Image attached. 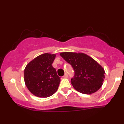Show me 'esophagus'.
<instances>
[{
  "label": "esophagus",
  "instance_id": "1",
  "mask_svg": "<svg viewBox=\"0 0 124 124\" xmlns=\"http://www.w3.org/2000/svg\"><path fill=\"white\" fill-rule=\"evenodd\" d=\"M64 78H68V74H67V73H65L64 75H63V77Z\"/></svg>",
  "mask_w": 124,
  "mask_h": 124
}]
</instances>
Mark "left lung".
<instances>
[{
    "mask_svg": "<svg viewBox=\"0 0 124 124\" xmlns=\"http://www.w3.org/2000/svg\"><path fill=\"white\" fill-rule=\"evenodd\" d=\"M60 54L74 69L75 74L71 83L77 91L91 94L100 89L105 78V71L93 58L81 52H63Z\"/></svg>",
    "mask_w": 124,
    "mask_h": 124,
    "instance_id": "1",
    "label": "left lung"
}]
</instances>
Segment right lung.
Segmentation results:
<instances>
[{"instance_id": "add662e5", "label": "right lung", "mask_w": 124, "mask_h": 124, "mask_svg": "<svg viewBox=\"0 0 124 124\" xmlns=\"http://www.w3.org/2000/svg\"><path fill=\"white\" fill-rule=\"evenodd\" d=\"M56 54H41L25 67V84L29 91L37 97H48L57 91L61 79L52 66Z\"/></svg>"}]
</instances>
